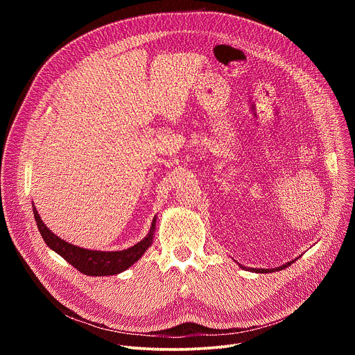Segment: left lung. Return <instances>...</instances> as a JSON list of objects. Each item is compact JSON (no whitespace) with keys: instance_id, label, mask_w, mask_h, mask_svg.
<instances>
[{"instance_id":"1","label":"left lung","mask_w":355,"mask_h":355,"mask_svg":"<svg viewBox=\"0 0 355 355\" xmlns=\"http://www.w3.org/2000/svg\"><path fill=\"white\" fill-rule=\"evenodd\" d=\"M293 261H289V263H286V264H284V266H281V267H277V268H248L250 271H254V272H261V274H270V272H274V271H281V270H284V268H286V267H289L291 264H292ZM243 267V266H241ZM244 268V267H243Z\"/></svg>"}]
</instances>
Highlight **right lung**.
I'll return each instance as SVG.
<instances>
[{
    "mask_svg": "<svg viewBox=\"0 0 355 355\" xmlns=\"http://www.w3.org/2000/svg\"><path fill=\"white\" fill-rule=\"evenodd\" d=\"M33 215L37 225V229L44 240V243L55 250L59 256H62L67 263H70L80 272L89 277H104V275H116L130 266H133L143 254L144 251L153 243V234L156 230V218L151 223L148 234L132 245L130 248L122 251H96L77 247L74 244L62 240L59 236L50 232L43 220L40 219L36 208L33 207Z\"/></svg>",
    "mask_w": 355,
    "mask_h": 355,
    "instance_id": "add662e5",
    "label": "right lung"
}]
</instances>
